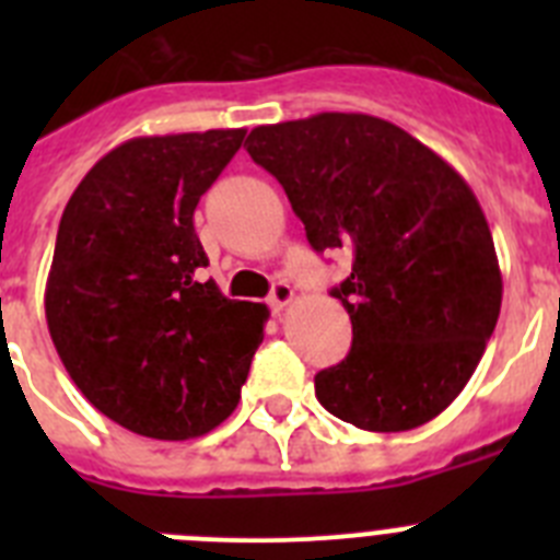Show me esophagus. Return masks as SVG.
<instances>
[{
	"instance_id": "34e87169",
	"label": "esophagus",
	"mask_w": 560,
	"mask_h": 560,
	"mask_svg": "<svg viewBox=\"0 0 560 560\" xmlns=\"http://www.w3.org/2000/svg\"><path fill=\"white\" fill-rule=\"evenodd\" d=\"M291 300H294V289H291L289 283H283V280H280V283L271 285V294H269V305H271V308L283 311L285 305L291 303Z\"/></svg>"
}]
</instances>
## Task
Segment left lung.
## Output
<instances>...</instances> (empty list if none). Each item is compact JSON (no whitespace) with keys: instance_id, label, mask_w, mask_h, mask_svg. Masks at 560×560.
<instances>
[{"instance_id":"1","label":"left lung","mask_w":560,"mask_h":560,"mask_svg":"<svg viewBox=\"0 0 560 560\" xmlns=\"http://www.w3.org/2000/svg\"><path fill=\"white\" fill-rule=\"evenodd\" d=\"M252 160L283 185L316 252L353 255L334 289L353 348L316 373V398L364 432L438 418L477 370L502 308V271L468 182L373 114L257 126Z\"/></svg>"}]
</instances>
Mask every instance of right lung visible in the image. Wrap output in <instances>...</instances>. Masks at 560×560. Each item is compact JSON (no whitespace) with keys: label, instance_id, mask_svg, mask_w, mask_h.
I'll return each instance as SVG.
<instances>
[{"label":"right lung","instance_id":"right-lung-1","mask_svg":"<svg viewBox=\"0 0 560 560\" xmlns=\"http://www.w3.org/2000/svg\"><path fill=\"white\" fill-rule=\"evenodd\" d=\"M244 128L133 137L61 215L44 311L69 378L97 412L153 440L212 432L241 398L269 308L201 280L192 212Z\"/></svg>","mask_w":560,"mask_h":560}]
</instances>
